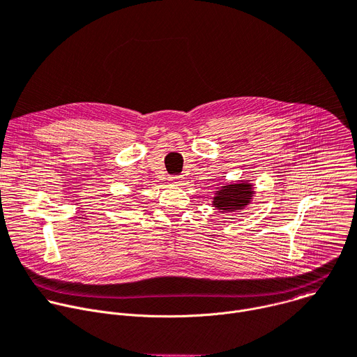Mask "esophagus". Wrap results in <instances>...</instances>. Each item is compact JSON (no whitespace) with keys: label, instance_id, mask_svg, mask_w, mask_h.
<instances>
[{"label":"esophagus","instance_id":"esophagus-1","mask_svg":"<svg viewBox=\"0 0 357 357\" xmlns=\"http://www.w3.org/2000/svg\"><path fill=\"white\" fill-rule=\"evenodd\" d=\"M183 179H185L183 176H171V178H169L171 183H172V185H176V186L183 185V183H185V181H183Z\"/></svg>","mask_w":357,"mask_h":357}]
</instances>
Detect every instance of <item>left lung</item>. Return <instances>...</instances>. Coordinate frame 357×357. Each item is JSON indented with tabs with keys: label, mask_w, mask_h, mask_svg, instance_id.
<instances>
[{
	"label": "left lung",
	"mask_w": 357,
	"mask_h": 357,
	"mask_svg": "<svg viewBox=\"0 0 357 357\" xmlns=\"http://www.w3.org/2000/svg\"><path fill=\"white\" fill-rule=\"evenodd\" d=\"M253 193V185L248 181L225 185L216 190L212 205L225 213L241 211L250 204Z\"/></svg>",
	"instance_id": "obj_1"
}]
</instances>
